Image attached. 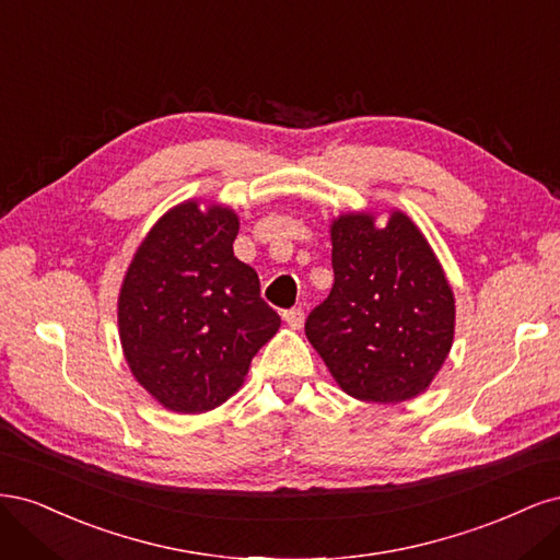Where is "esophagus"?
I'll list each match as a JSON object with an SVG mask.
<instances>
[{"label":"esophagus","instance_id":"obj_1","mask_svg":"<svg viewBox=\"0 0 560 560\" xmlns=\"http://www.w3.org/2000/svg\"><path fill=\"white\" fill-rule=\"evenodd\" d=\"M282 317H284V322L292 329H301L303 327V319H306V313H303L301 308H290V311L282 313Z\"/></svg>","mask_w":560,"mask_h":560}]
</instances>
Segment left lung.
Here are the masks:
<instances>
[{"label":"left lung","instance_id":"8db88e82","mask_svg":"<svg viewBox=\"0 0 560 560\" xmlns=\"http://www.w3.org/2000/svg\"><path fill=\"white\" fill-rule=\"evenodd\" d=\"M334 287L306 336L346 395L399 404L425 393L455 334V299L413 219L343 212L331 226Z\"/></svg>","mask_w":560,"mask_h":560}]
</instances>
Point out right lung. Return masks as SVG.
<instances>
[{"mask_svg": "<svg viewBox=\"0 0 560 560\" xmlns=\"http://www.w3.org/2000/svg\"><path fill=\"white\" fill-rule=\"evenodd\" d=\"M238 229V214L222 202L184 200L151 226L124 276V358L167 411L222 406L280 329V315L259 296L257 270L233 254Z\"/></svg>", "mask_w": 560, "mask_h": 560, "instance_id": "obj_1", "label": "right lung"}]
</instances>
